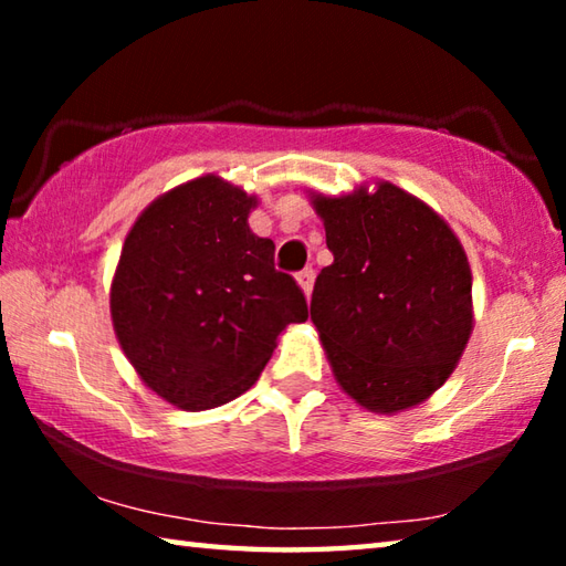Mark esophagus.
<instances>
[{
	"instance_id": "1",
	"label": "esophagus",
	"mask_w": 566,
	"mask_h": 566,
	"mask_svg": "<svg viewBox=\"0 0 566 566\" xmlns=\"http://www.w3.org/2000/svg\"><path fill=\"white\" fill-rule=\"evenodd\" d=\"M296 284L302 286L304 296H306V300H310V294H312V286H314V270H312V266H306V270H302L300 274H296Z\"/></svg>"
}]
</instances>
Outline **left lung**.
<instances>
[{
	"label": "left lung",
	"mask_w": 566,
	"mask_h": 566,
	"mask_svg": "<svg viewBox=\"0 0 566 566\" xmlns=\"http://www.w3.org/2000/svg\"><path fill=\"white\" fill-rule=\"evenodd\" d=\"M334 262L312 292V322L347 397L377 415L421 405L444 385L474 327L462 242L427 202L391 181L310 191Z\"/></svg>",
	"instance_id": "obj_1"
}]
</instances>
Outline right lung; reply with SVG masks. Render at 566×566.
Here are the masks:
<instances>
[{
	"label": "right lung",
	"mask_w": 566,
	"mask_h": 566,
	"mask_svg": "<svg viewBox=\"0 0 566 566\" xmlns=\"http://www.w3.org/2000/svg\"><path fill=\"white\" fill-rule=\"evenodd\" d=\"M256 197L217 175L159 195L132 224L109 312L145 387L189 411L222 407L260 379L280 334L310 310L274 242L249 229Z\"/></svg>",
	"instance_id": "1"
}]
</instances>
